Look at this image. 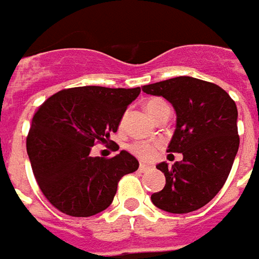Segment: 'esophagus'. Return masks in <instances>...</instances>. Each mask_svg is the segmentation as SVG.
I'll use <instances>...</instances> for the list:
<instances>
[{
	"label": "esophagus",
	"mask_w": 259,
	"mask_h": 259,
	"mask_svg": "<svg viewBox=\"0 0 259 259\" xmlns=\"http://www.w3.org/2000/svg\"><path fill=\"white\" fill-rule=\"evenodd\" d=\"M150 168H152V166H149V164H145V163H141V164H139V171H142V173L148 171Z\"/></svg>",
	"instance_id": "34e87169"
}]
</instances>
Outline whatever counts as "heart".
<instances>
[{
    "instance_id": "obj_1",
    "label": "heart",
    "mask_w": 259,
    "mask_h": 259,
    "mask_svg": "<svg viewBox=\"0 0 259 259\" xmlns=\"http://www.w3.org/2000/svg\"><path fill=\"white\" fill-rule=\"evenodd\" d=\"M163 106H166V103L163 102L162 99H150V100H148L146 104H145L148 113H149L152 117H153L156 111L160 109V107H163ZM159 148H160V144L156 142V141H138V142L131 144L130 150H131V153H134V155L137 156L138 159H141V160L150 162V160H153L156 157Z\"/></svg>"
}]
</instances>
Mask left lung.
Here are the masks:
<instances>
[{
	"label": "left lung",
	"instance_id": "obj_1",
	"mask_svg": "<svg viewBox=\"0 0 259 259\" xmlns=\"http://www.w3.org/2000/svg\"><path fill=\"white\" fill-rule=\"evenodd\" d=\"M142 91L171 103L177 122L167 152L183 153L173 166H156L166 185L150 199L170 213L194 212L213 199L232 170L240 145L236 103L221 86L191 76L145 85Z\"/></svg>",
	"mask_w": 259,
	"mask_h": 259
}]
</instances>
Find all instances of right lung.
I'll return each mask as SVG.
<instances>
[{
    "label": "right lung",
    "instance_id": "obj_1",
    "mask_svg": "<svg viewBox=\"0 0 259 259\" xmlns=\"http://www.w3.org/2000/svg\"><path fill=\"white\" fill-rule=\"evenodd\" d=\"M141 88L80 86L49 97L34 113L26 149L34 179L47 201L62 213L88 218L107 209L122 176L138 170L131 153L91 156L107 144ZM113 142V141H110Z\"/></svg>",
    "mask_w": 259,
    "mask_h": 259
}]
</instances>
